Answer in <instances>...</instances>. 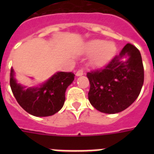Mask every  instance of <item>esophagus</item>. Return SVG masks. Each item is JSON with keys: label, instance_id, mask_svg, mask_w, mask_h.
I'll use <instances>...</instances> for the list:
<instances>
[{"label": "esophagus", "instance_id": "34e87169", "mask_svg": "<svg viewBox=\"0 0 154 154\" xmlns=\"http://www.w3.org/2000/svg\"><path fill=\"white\" fill-rule=\"evenodd\" d=\"M84 74V71H83V69H78L77 71V72H76V75H77V77H79V76H82V75Z\"/></svg>", "mask_w": 154, "mask_h": 154}]
</instances>
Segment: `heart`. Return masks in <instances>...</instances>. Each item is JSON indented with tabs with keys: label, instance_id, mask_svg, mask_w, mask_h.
Instances as JSON below:
<instances>
[{
	"label": "heart",
	"instance_id": "1",
	"mask_svg": "<svg viewBox=\"0 0 154 154\" xmlns=\"http://www.w3.org/2000/svg\"><path fill=\"white\" fill-rule=\"evenodd\" d=\"M88 53H94L92 63L96 66H101L112 58L116 52V46L112 42H105L102 40H94L87 44Z\"/></svg>",
	"mask_w": 154,
	"mask_h": 154
}]
</instances>
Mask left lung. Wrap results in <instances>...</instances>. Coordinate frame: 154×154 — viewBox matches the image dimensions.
<instances>
[{"label": "left lung", "instance_id": "1", "mask_svg": "<svg viewBox=\"0 0 154 154\" xmlns=\"http://www.w3.org/2000/svg\"><path fill=\"white\" fill-rule=\"evenodd\" d=\"M128 57L127 61L122 58ZM90 89L89 101L96 109L117 113L131 105L141 93L144 83V67L140 51L127 44L119 56H115L105 67L87 72Z\"/></svg>", "mask_w": 154, "mask_h": 154}]
</instances>
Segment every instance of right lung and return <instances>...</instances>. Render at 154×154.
<instances>
[{
  "instance_id": "add662e5",
  "label": "right lung",
  "mask_w": 154,
  "mask_h": 154,
  "mask_svg": "<svg viewBox=\"0 0 154 154\" xmlns=\"http://www.w3.org/2000/svg\"><path fill=\"white\" fill-rule=\"evenodd\" d=\"M74 73L58 72L39 87L25 89L17 84L13 69L10 71V87L18 104L36 117H48L57 112L65 101L67 87L74 80Z\"/></svg>"
}]
</instances>
